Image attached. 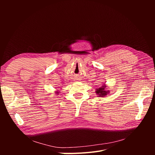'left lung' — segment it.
Instances as JSON below:
<instances>
[{
  "mask_svg": "<svg viewBox=\"0 0 155 155\" xmlns=\"http://www.w3.org/2000/svg\"><path fill=\"white\" fill-rule=\"evenodd\" d=\"M96 93L97 95H99V96L103 97V96H105V95H107V94L108 92H107V91H106L105 90V86H102L101 87H100L99 88H97Z\"/></svg>",
  "mask_w": 155,
  "mask_h": 155,
  "instance_id": "left-lung-1",
  "label": "left lung"
}]
</instances>
